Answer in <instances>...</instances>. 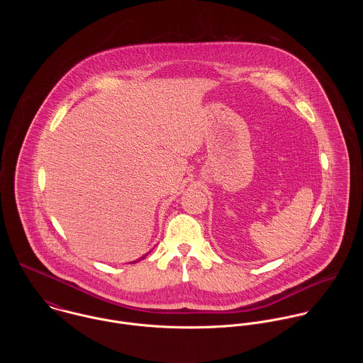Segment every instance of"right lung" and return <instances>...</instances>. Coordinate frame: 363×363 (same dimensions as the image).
<instances>
[{"mask_svg": "<svg viewBox=\"0 0 363 363\" xmlns=\"http://www.w3.org/2000/svg\"><path fill=\"white\" fill-rule=\"evenodd\" d=\"M145 256H147V255H145ZM145 256H144V257H141V259H145ZM134 262H135V261H134Z\"/></svg>", "mask_w": 363, "mask_h": 363, "instance_id": "right-lung-1", "label": "right lung"}]
</instances>
